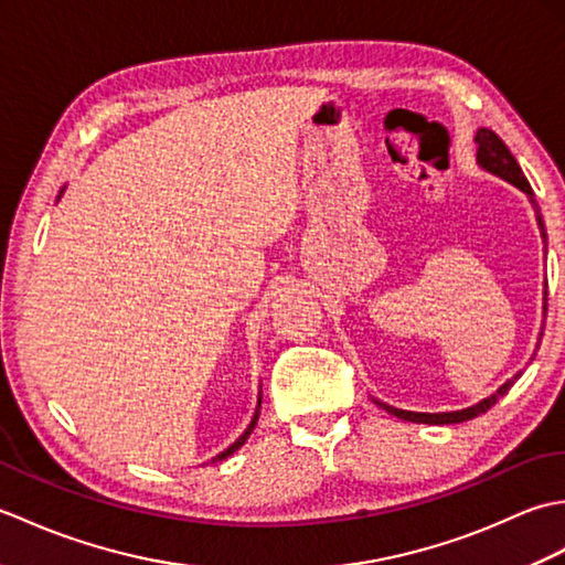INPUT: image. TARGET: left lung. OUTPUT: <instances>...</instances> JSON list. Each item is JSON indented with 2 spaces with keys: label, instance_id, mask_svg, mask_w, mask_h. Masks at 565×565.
Segmentation results:
<instances>
[{
  "label": "left lung",
  "instance_id": "obj_1",
  "mask_svg": "<svg viewBox=\"0 0 565 565\" xmlns=\"http://www.w3.org/2000/svg\"><path fill=\"white\" fill-rule=\"evenodd\" d=\"M476 142H478V164H481L483 170L493 172V174L505 179V182H510V184H514L518 189H522L524 194H530V199L534 196V194H532V186H530V182H526V177L522 174L518 160L512 158V152L508 150L505 142H502V140L493 134V130H488V128L478 130V134H476ZM532 203H534V199H532ZM536 221H539V227H542V235L546 237V233H544V221H542V215H539V213H536ZM542 334H544V332H542ZM518 376H520V374H518ZM518 376H514L512 381H508L505 386H500L493 395H490V398H486V401H481V403H476V405H471V407H466V411H456V413H411V411H401V407H393V405L381 403V401H376V398H374V403H376L379 407H383V411H386V413H391V415H395V417H401V419H407V423H423V425H454V423H466V419H473V417H478V415L488 413L490 407H493V405L502 398V395H505V393L512 388V383L518 381Z\"/></svg>",
  "mask_w": 565,
  "mask_h": 565
}]
</instances>
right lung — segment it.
<instances>
[{"instance_id": "1", "label": "right lung", "mask_w": 565, "mask_h": 565, "mask_svg": "<svg viewBox=\"0 0 565 565\" xmlns=\"http://www.w3.org/2000/svg\"><path fill=\"white\" fill-rule=\"evenodd\" d=\"M259 405H262V401H259ZM257 417H259V413H255V417H252V423H249V427L245 429V435L243 437H239L235 444H233V447H227L223 454H218V456H215V459L213 461H223V459H227V456H231L233 451H237L239 447H243V444L247 441V437L252 435V429H255V425H257Z\"/></svg>"}]
</instances>
